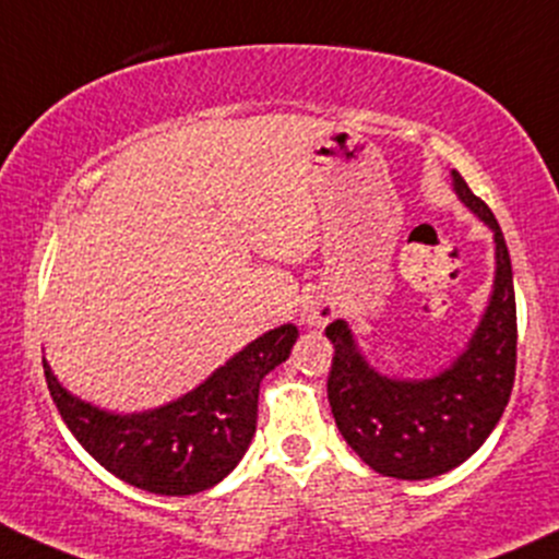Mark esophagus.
I'll return each mask as SVG.
<instances>
[{"label":"esophagus","mask_w":559,"mask_h":559,"mask_svg":"<svg viewBox=\"0 0 559 559\" xmlns=\"http://www.w3.org/2000/svg\"><path fill=\"white\" fill-rule=\"evenodd\" d=\"M334 319H337V302L324 295L310 299L302 310V324H308L310 329H324Z\"/></svg>","instance_id":"esophagus-1"}]
</instances>
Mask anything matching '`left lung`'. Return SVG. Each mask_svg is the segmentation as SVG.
<instances>
[{"label":"left lung","mask_w":559,"mask_h":559,"mask_svg":"<svg viewBox=\"0 0 559 559\" xmlns=\"http://www.w3.org/2000/svg\"><path fill=\"white\" fill-rule=\"evenodd\" d=\"M452 190L496 240L492 295L466 350L433 378L396 380L369 367L345 321L326 326L334 345L326 380L334 423L356 455L383 477L431 479L461 466L490 437L512 396L516 302L507 240L457 171Z\"/></svg>","instance_id":"obj_1"}]
</instances>
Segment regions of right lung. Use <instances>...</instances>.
<instances>
[{
    "instance_id": "add662e5",
    "label": "right lung",
    "mask_w": 559,
    "mask_h": 559,
    "mask_svg": "<svg viewBox=\"0 0 559 559\" xmlns=\"http://www.w3.org/2000/svg\"><path fill=\"white\" fill-rule=\"evenodd\" d=\"M297 334L295 324L270 329L190 393L133 415L82 402L45 358L43 367L63 423L107 472L155 496H192L225 479L249 450L262 378L289 358Z\"/></svg>"
}]
</instances>
